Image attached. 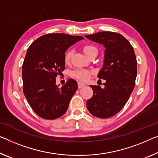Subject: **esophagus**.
Returning a JSON list of instances; mask_svg holds the SVG:
<instances>
[{
    "label": "esophagus",
    "instance_id": "34e87169",
    "mask_svg": "<svg viewBox=\"0 0 158 158\" xmlns=\"http://www.w3.org/2000/svg\"><path fill=\"white\" fill-rule=\"evenodd\" d=\"M85 86V84H83V83H82V82H78V83H77V87H78V88H82V87H84Z\"/></svg>",
    "mask_w": 158,
    "mask_h": 158
}]
</instances>
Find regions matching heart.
<instances>
[{
  "mask_svg": "<svg viewBox=\"0 0 158 158\" xmlns=\"http://www.w3.org/2000/svg\"><path fill=\"white\" fill-rule=\"evenodd\" d=\"M83 52H85L87 56L89 57L90 56L94 54V53H98V50L94 46L91 45V44H86L83 47ZM73 54V51L71 49H69L65 52V56H64V60L65 63H69L70 60H71V56ZM93 74V72L90 71H88V70L86 69H77L75 70V71L71 72V76L74 78L82 82H86L88 81L89 77Z\"/></svg>",
  "mask_w": 158,
  "mask_h": 158,
  "instance_id": "b5f03b06",
  "label": "heart"
}]
</instances>
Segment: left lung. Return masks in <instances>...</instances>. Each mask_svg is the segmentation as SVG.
I'll return each mask as SVG.
<instances>
[{
  "label": "left lung",
  "instance_id": "obj_1",
  "mask_svg": "<svg viewBox=\"0 0 158 158\" xmlns=\"http://www.w3.org/2000/svg\"><path fill=\"white\" fill-rule=\"evenodd\" d=\"M85 37L105 47L104 65L98 76L105 81L104 87L90 85L93 95L87 101V108L96 117L110 118L122 110L134 89L136 57L130 42L118 33L99 31Z\"/></svg>",
  "mask_w": 158,
  "mask_h": 158
}]
</instances>
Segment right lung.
<instances>
[{"label": "right lung", "instance_id": "add662e5", "mask_svg": "<svg viewBox=\"0 0 158 158\" xmlns=\"http://www.w3.org/2000/svg\"><path fill=\"white\" fill-rule=\"evenodd\" d=\"M84 39L67 34H47L37 39L28 48L23 64V93L33 111L44 119H56L66 112L77 82L69 79L62 87L56 77L65 69L68 48Z\"/></svg>", "mask_w": 158, "mask_h": 158}]
</instances>
